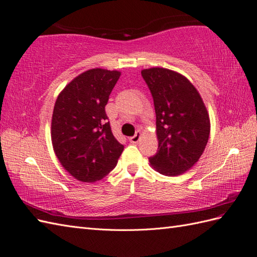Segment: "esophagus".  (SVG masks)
Here are the masks:
<instances>
[{
  "label": "esophagus",
  "instance_id": "1",
  "mask_svg": "<svg viewBox=\"0 0 257 257\" xmlns=\"http://www.w3.org/2000/svg\"><path fill=\"white\" fill-rule=\"evenodd\" d=\"M140 138H141V133H140V131H137L136 135H135L134 137H130L129 141H130L131 143H137V142H139Z\"/></svg>",
  "mask_w": 257,
  "mask_h": 257
}]
</instances>
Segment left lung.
<instances>
[{"label":"left lung","instance_id":"left-lung-1","mask_svg":"<svg viewBox=\"0 0 257 257\" xmlns=\"http://www.w3.org/2000/svg\"><path fill=\"white\" fill-rule=\"evenodd\" d=\"M157 115L159 151L149 159L152 169L178 176L198 162L210 135V118L199 92L186 76L170 69L141 70Z\"/></svg>","mask_w":257,"mask_h":257}]
</instances>
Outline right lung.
<instances>
[{
    "label": "right lung",
    "instance_id": "add662e5",
    "mask_svg": "<svg viewBox=\"0 0 257 257\" xmlns=\"http://www.w3.org/2000/svg\"><path fill=\"white\" fill-rule=\"evenodd\" d=\"M120 74L117 70H87L58 95L51 119L53 151L63 169L77 181H100L115 168L123 151L105 112Z\"/></svg>",
    "mask_w": 257,
    "mask_h": 257
}]
</instances>
